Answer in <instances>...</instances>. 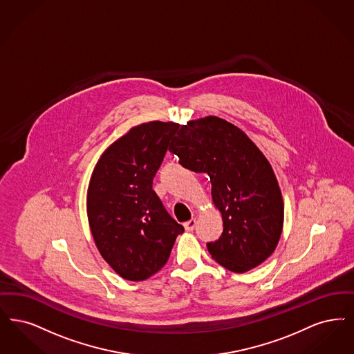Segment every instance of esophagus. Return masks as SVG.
Wrapping results in <instances>:
<instances>
[{
	"label": "esophagus",
	"mask_w": 354,
	"mask_h": 354,
	"mask_svg": "<svg viewBox=\"0 0 354 354\" xmlns=\"http://www.w3.org/2000/svg\"><path fill=\"white\" fill-rule=\"evenodd\" d=\"M196 224H198L196 218H192V220H189V221L184 223V227H185V230H187V232H192V230L196 227Z\"/></svg>",
	"instance_id": "obj_1"
}]
</instances>
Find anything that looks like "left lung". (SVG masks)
Instances as JSON below:
<instances>
[{
    "label": "left lung",
    "instance_id": "obj_1",
    "mask_svg": "<svg viewBox=\"0 0 354 354\" xmlns=\"http://www.w3.org/2000/svg\"><path fill=\"white\" fill-rule=\"evenodd\" d=\"M170 151L184 169L211 178L224 223L221 237L207 243L213 259L233 272L261 265L283 227L282 194L268 159L241 129L214 115L180 127Z\"/></svg>",
    "mask_w": 354,
    "mask_h": 354
}]
</instances>
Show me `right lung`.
<instances>
[{
  "label": "right lung",
  "instance_id": "add662e5",
  "mask_svg": "<svg viewBox=\"0 0 354 354\" xmlns=\"http://www.w3.org/2000/svg\"><path fill=\"white\" fill-rule=\"evenodd\" d=\"M175 122L133 127L100 158L86 198L88 220L100 254L124 279L143 281L162 269L184 232L166 211L153 180Z\"/></svg>",
  "mask_w": 354,
  "mask_h": 354
}]
</instances>
